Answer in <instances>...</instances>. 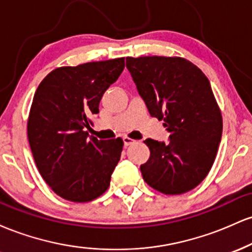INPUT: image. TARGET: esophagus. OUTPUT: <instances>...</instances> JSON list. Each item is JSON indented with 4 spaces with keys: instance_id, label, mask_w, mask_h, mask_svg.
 Masks as SVG:
<instances>
[{
    "instance_id": "34e87169",
    "label": "esophagus",
    "mask_w": 252,
    "mask_h": 252,
    "mask_svg": "<svg viewBox=\"0 0 252 252\" xmlns=\"http://www.w3.org/2000/svg\"><path fill=\"white\" fill-rule=\"evenodd\" d=\"M123 142H124V146H130V144H132L135 142L134 140H132V138H130V137H128V136H124L123 137Z\"/></svg>"
}]
</instances>
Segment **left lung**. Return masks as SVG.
<instances>
[{
    "label": "left lung",
    "instance_id": "8db88e82",
    "mask_svg": "<svg viewBox=\"0 0 252 252\" xmlns=\"http://www.w3.org/2000/svg\"><path fill=\"white\" fill-rule=\"evenodd\" d=\"M126 68L152 117L163 120L169 142L147 138L140 169L150 187L184 194L206 178L221 140V112L207 77L180 57L126 58Z\"/></svg>",
    "mask_w": 252,
    "mask_h": 252
}]
</instances>
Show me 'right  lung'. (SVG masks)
Returning a JSON list of instances; mask_svg holds the SVG:
<instances>
[{"mask_svg":"<svg viewBox=\"0 0 252 252\" xmlns=\"http://www.w3.org/2000/svg\"><path fill=\"white\" fill-rule=\"evenodd\" d=\"M123 68L124 58L63 66L37 86L28 116V141L42 179L63 199L92 201L110 186L123 140H98L86 129Z\"/></svg>","mask_w":252,"mask_h":252,"instance_id":"obj_1","label":"right lung"}]
</instances>
